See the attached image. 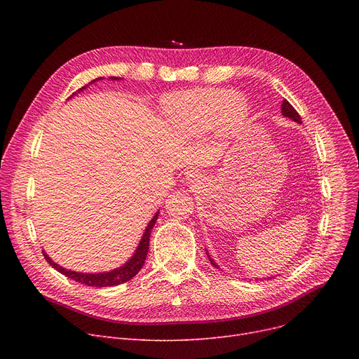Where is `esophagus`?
<instances>
[{"label": "esophagus", "instance_id": "1", "mask_svg": "<svg viewBox=\"0 0 359 359\" xmlns=\"http://www.w3.org/2000/svg\"><path fill=\"white\" fill-rule=\"evenodd\" d=\"M198 175H195V173H192V175H189V176H187L186 179H187V182H189V183H195L198 179Z\"/></svg>", "mask_w": 359, "mask_h": 359}]
</instances>
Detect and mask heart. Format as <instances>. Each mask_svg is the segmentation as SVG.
I'll use <instances>...</instances> for the list:
<instances>
[{
	"instance_id": "b5f03b06",
	"label": "heart",
	"mask_w": 359,
	"mask_h": 359,
	"mask_svg": "<svg viewBox=\"0 0 359 359\" xmlns=\"http://www.w3.org/2000/svg\"><path fill=\"white\" fill-rule=\"evenodd\" d=\"M165 113L177 128L189 135H202L218 123L225 130H237L246 122L249 106L240 94L225 88H198L170 97Z\"/></svg>"
}]
</instances>
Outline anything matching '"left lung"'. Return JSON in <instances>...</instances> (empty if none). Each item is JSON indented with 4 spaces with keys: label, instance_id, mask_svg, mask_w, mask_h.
Segmentation results:
<instances>
[{
    "label": "left lung",
    "instance_id": "8db88e82",
    "mask_svg": "<svg viewBox=\"0 0 359 359\" xmlns=\"http://www.w3.org/2000/svg\"><path fill=\"white\" fill-rule=\"evenodd\" d=\"M280 110H282V115H284L285 118H290V119H292V121H294V122H297V123H301V116L298 115L297 110L290 104V102H288V100H282ZM208 257H210L211 263L214 265V268H217V269H218V265H217V263L211 259V256H210V255H208Z\"/></svg>",
    "mask_w": 359,
    "mask_h": 359
}]
</instances>
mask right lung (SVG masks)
Returning a JSON list of instances; mask_svg holds the SVG:
<instances>
[{
	"mask_svg": "<svg viewBox=\"0 0 359 359\" xmlns=\"http://www.w3.org/2000/svg\"><path fill=\"white\" fill-rule=\"evenodd\" d=\"M103 79V77H102ZM102 79H96L93 80L91 83L94 81H99ZM111 80H121L118 77H110ZM90 83V84H91ZM86 87L80 88L79 91H83ZM75 94V93H74ZM158 218V212L153 217V219L149 221V224L147 225V229L142 234V238L138 244V248L134 253V256H132L125 265H122L121 268H116L113 271H109V272H102V273H81V272H75V271H68L60 265H56V263L43 252V256L46 259V262L49 263V265L52 268H55L58 272H61L62 275L74 279L75 282H80V284H84V285H88V287H115V285H119V284H123V282H128L132 278H134L140 271L141 268L144 266V262L147 259V253H148V248H149V234H151V230H153L154 224Z\"/></svg>",
	"mask_w": 359,
	"mask_h": 359,
	"instance_id": "right-lung-1",
	"label": "right lung"
}]
</instances>
